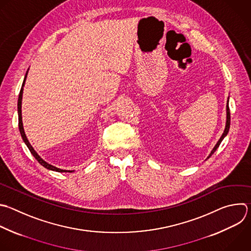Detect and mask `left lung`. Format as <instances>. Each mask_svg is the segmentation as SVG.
<instances>
[{
    "mask_svg": "<svg viewBox=\"0 0 251 251\" xmlns=\"http://www.w3.org/2000/svg\"><path fill=\"white\" fill-rule=\"evenodd\" d=\"M229 124H230V114H229V109H228V99H227V101H226V127H225V130H224V133H223V135L221 136V138H220V140L218 141V143L216 144V146L213 148V150H212V151L210 152V154H209V156L207 157V158H209L215 151H216V150L219 148V146H220V144H221V142L224 140V138L226 136V134L228 133V130H229Z\"/></svg>",
    "mask_w": 251,
    "mask_h": 251,
    "instance_id": "1",
    "label": "left lung"
}]
</instances>
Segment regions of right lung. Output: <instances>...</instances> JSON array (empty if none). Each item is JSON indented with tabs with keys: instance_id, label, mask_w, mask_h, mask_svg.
<instances>
[{
	"instance_id": "add662e5",
	"label": "right lung",
	"mask_w": 251,
	"mask_h": 251,
	"mask_svg": "<svg viewBox=\"0 0 251 251\" xmlns=\"http://www.w3.org/2000/svg\"><path fill=\"white\" fill-rule=\"evenodd\" d=\"M28 70L29 68L27 69L26 73H25V79H24V82H23V86H22V89H21V93H20V96H19V101H18V113H19V128H20V132H21V135H22V138L24 140V142L25 143V145L27 146V148L29 149L30 152L32 153V155L37 159V161L42 165L44 166L45 169L49 170V171H53V172H57V173H73L75 171H66V170H62V169H58L56 168V166L48 163L47 161H45L36 151L35 150L33 149V147L30 145L29 141L27 140V137L25 135V129H24V125H23V117H22V101H23V94H24V87L25 85V80H26V76H27V73H28Z\"/></svg>"
}]
</instances>
